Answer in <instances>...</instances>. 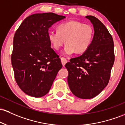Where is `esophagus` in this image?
I'll list each match as a JSON object with an SVG mask.
<instances>
[{"mask_svg":"<svg viewBox=\"0 0 125 125\" xmlns=\"http://www.w3.org/2000/svg\"><path fill=\"white\" fill-rule=\"evenodd\" d=\"M60 59H61V62H62V63L63 65V66H65V64L68 62V60H67L66 58H65V57H62Z\"/></svg>","mask_w":125,"mask_h":125,"instance_id":"34e87169","label":"esophagus"}]
</instances>
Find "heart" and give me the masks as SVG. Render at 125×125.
Here are the masks:
<instances>
[{
	"label": "heart",
	"mask_w": 125,
	"mask_h": 125,
	"mask_svg": "<svg viewBox=\"0 0 125 125\" xmlns=\"http://www.w3.org/2000/svg\"><path fill=\"white\" fill-rule=\"evenodd\" d=\"M94 35V29L90 25L77 21H69L60 24L57 31H50L48 37L56 50H59L66 40V45L63 53L65 55H71L75 52L81 54L87 51L91 46Z\"/></svg>",
	"instance_id": "heart-1"
}]
</instances>
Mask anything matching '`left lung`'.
<instances>
[{"label": "left lung", "mask_w": 125, "mask_h": 125, "mask_svg": "<svg viewBox=\"0 0 125 125\" xmlns=\"http://www.w3.org/2000/svg\"><path fill=\"white\" fill-rule=\"evenodd\" d=\"M94 27V35L89 49L65 65L68 83L75 96L90 99L100 94L109 83L115 61L113 38L104 24L93 16H86Z\"/></svg>", "instance_id": "left-lung-1"}]
</instances>
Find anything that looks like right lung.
<instances>
[{"instance_id": "obj_1", "label": "right lung", "mask_w": 125, "mask_h": 125, "mask_svg": "<svg viewBox=\"0 0 125 125\" xmlns=\"http://www.w3.org/2000/svg\"><path fill=\"white\" fill-rule=\"evenodd\" d=\"M65 18L52 12L35 13L16 30L11 62L16 83L27 95L38 98L47 94L62 68L59 56L51 48L48 31Z\"/></svg>"}]
</instances>
